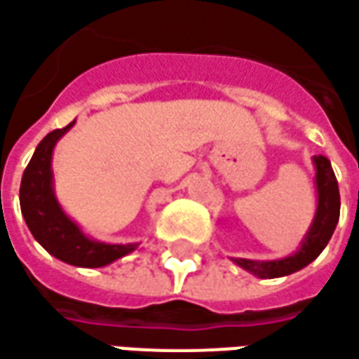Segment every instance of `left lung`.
Listing matches in <instances>:
<instances>
[{
	"label": "left lung",
	"instance_id": "obj_1",
	"mask_svg": "<svg viewBox=\"0 0 359 359\" xmlns=\"http://www.w3.org/2000/svg\"><path fill=\"white\" fill-rule=\"evenodd\" d=\"M314 182H316V212H314L313 224L309 231L304 233L299 250L292 255H287L283 259H273V262H257V259H243V257H231V262L240 265L241 269L250 271L251 275L259 279H277L285 277L294 271H301L309 263H313L323 250L328 245L332 238L336 224L340 220V190H338V180L334 175L330 161L324 155H314L313 157Z\"/></svg>",
	"mask_w": 359,
	"mask_h": 359
}]
</instances>
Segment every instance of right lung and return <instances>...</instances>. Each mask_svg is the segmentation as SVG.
Here are the masks:
<instances>
[{
  "label": "right lung",
  "mask_w": 359,
  "mask_h": 359,
  "mask_svg": "<svg viewBox=\"0 0 359 359\" xmlns=\"http://www.w3.org/2000/svg\"><path fill=\"white\" fill-rule=\"evenodd\" d=\"M74 123L76 119L67 128L50 131L36 145L21 179L19 202L27 228L53 257L74 267H104L135 251L139 243H104L92 240L58 204L53 180V151L58 139Z\"/></svg>",
  "instance_id": "add662e5"
}]
</instances>
